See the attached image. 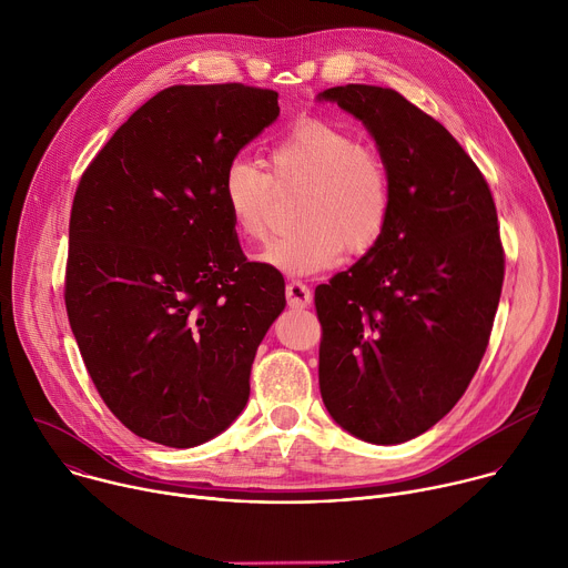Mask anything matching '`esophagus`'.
Masks as SVG:
<instances>
[{
    "label": "esophagus",
    "mask_w": 568,
    "mask_h": 568,
    "mask_svg": "<svg viewBox=\"0 0 568 568\" xmlns=\"http://www.w3.org/2000/svg\"><path fill=\"white\" fill-rule=\"evenodd\" d=\"M285 298H287V305L290 307H296V310H303L312 303V292L305 283L301 281H290L287 287H285Z\"/></svg>",
    "instance_id": "esophagus-1"
}]
</instances>
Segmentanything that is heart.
Listing matches in <instances>:
<instances>
[{"label": "heart", "instance_id": "heart-1", "mask_svg": "<svg viewBox=\"0 0 568 568\" xmlns=\"http://www.w3.org/2000/svg\"><path fill=\"white\" fill-rule=\"evenodd\" d=\"M270 170L235 154L220 178V200L240 237L265 240L278 191L303 193L294 206V231L272 240L258 261L290 276L328 272L348 252L368 256L386 235L393 189L384 161L348 130L307 119L270 148Z\"/></svg>", "mask_w": 568, "mask_h": 568}]
</instances>
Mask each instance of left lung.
Instances as JSON below:
<instances>
[{
  "mask_svg": "<svg viewBox=\"0 0 568 568\" xmlns=\"http://www.w3.org/2000/svg\"><path fill=\"white\" fill-rule=\"evenodd\" d=\"M318 99L364 121L393 189L379 245L314 290L321 397L353 436L397 445L452 412L488 348L506 272L497 206L447 128L395 90Z\"/></svg>",
  "mask_w": 568,
  "mask_h": 568,
  "instance_id": "1",
  "label": "left lung"
}]
</instances>
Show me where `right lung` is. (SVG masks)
Instances as JSON below:
<instances>
[{
    "label": "right lung",
    "instance_id": "1",
    "mask_svg": "<svg viewBox=\"0 0 568 568\" xmlns=\"http://www.w3.org/2000/svg\"><path fill=\"white\" fill-rule=\"evenodd\" d=\"M278 112L274 90L166 88L78 182L69 326L108 409L139 438L202 445L250 399L256 348L285 307V281L242 254L220 178Z\"/></svg>",
    "mask_w": 568,
    "mask_h": 568
}]
</instances>
